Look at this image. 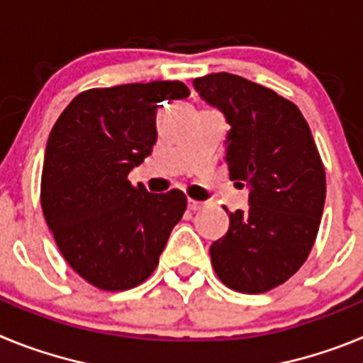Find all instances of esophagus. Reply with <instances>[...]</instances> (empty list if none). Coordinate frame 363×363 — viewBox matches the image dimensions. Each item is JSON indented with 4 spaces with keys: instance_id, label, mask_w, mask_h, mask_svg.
Wrapping results in <instances>:
<instances>
[{
    "instance_id": "esophagus-1",
    "label": "esophagus",
    "mask_w": 363,
    "mask_h": 363,
    "mask_svg": "<svg viewBox=\"0 0 363 363\" xmlns=\"http://www.w3.org/2000/svg\"><path fill=\"white\" fill-rule=\"evenodd\" d=\"M187 207L189 211H192V213H196V211H201L205 207L203 201H196V200H189L187 201Z\"/></svg>"
}]
</instances>
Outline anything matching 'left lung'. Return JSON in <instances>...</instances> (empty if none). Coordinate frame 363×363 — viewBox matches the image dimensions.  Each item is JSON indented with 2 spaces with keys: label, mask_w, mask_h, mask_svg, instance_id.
I'll use <instances>...</instances> for the list:
<instances>
[{
  "label": "left lung",
  "mask_w": 363,
  "mask_h": 363,
  "mask_svg": "<svg viewBox=\"0 0 363 363\" xmlns=\"http://www.w3.org/2000/svg\"><path fill=\"white\" fill-rule=\"evenodd\" d=\"M192 85L230 125L229 176L249 189V211L229 214L211 262L230 289L267 293L289 280L313 249L325 203L322 158L300 108L267 86L229 72Z\"/></svg>",
  "instance_id": "left-lung-1"
}]
</instances>
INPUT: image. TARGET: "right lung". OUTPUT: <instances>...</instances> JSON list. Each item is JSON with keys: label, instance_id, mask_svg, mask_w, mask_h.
Returning <instances> with one entry per match:
<instances>
[{"label": "right lung", "instance_id": "1", "mask_svg": "<svg viewBox=\"0 0 363 363\" xmlns=\"http://www.w3.org/2000/svg\"><path fill=\"white\" fill-rule=\"evenodd\" d=\"M189 94L182 82L91 89L50 130L41 209L67 264L98 289L145 281L187 209L182 191L150 194L130 184L129 172L152 152L160 104Z\"/></svg>", "mask_w": 363, "mask_h": 363}]
</instances>
